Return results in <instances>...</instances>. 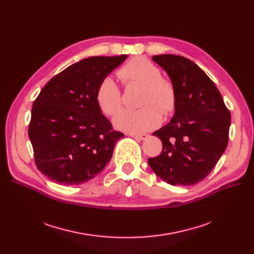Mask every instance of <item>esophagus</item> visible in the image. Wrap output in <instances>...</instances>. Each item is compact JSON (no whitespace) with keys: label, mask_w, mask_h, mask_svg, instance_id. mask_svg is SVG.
I'll return each instance as SVG.
<instances>
[{"label":"esophagus","mask_w":254,"mask_h":254,"mask_svg":"<svg viewBox=\"0 0 254 254\" xmlns=\"http://www.w3.org/2000/svg\"><path fill=\"white\" fill-rule=\"evenodd\" d=\"M129 136L137 139V140H145L146 138L148 137V135H146V134H132V132H130Z\"/></svg>","instance_id":"1"}]
</instances>
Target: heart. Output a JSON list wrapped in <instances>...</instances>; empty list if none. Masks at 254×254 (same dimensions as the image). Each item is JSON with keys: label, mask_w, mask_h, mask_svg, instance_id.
I'll use <instances>...</instances> for the list:
<instances>
[{"label": "heart", "mask_w": 254, "mask_h": 254, "mask_svg": "<svg viewBox=\"0 0 254 254\" xmlns=\"http://www.w3.org/2000/svg\"><path fill=\"white\" fill-rule=\"evenodd\" d=\"M118 78L126 85L143 86L140 109L120 111L113 120L118 129L141 132L156 127L164 115H170L175 110L177 93L170 80L161 77V71L150 61L144 58H134L125 64L117 72ZM99 108L106 115H114L122 107V93L114 80L104 78L96 91Z\"/></svg>", "instance_id": "1"}]
</instances>
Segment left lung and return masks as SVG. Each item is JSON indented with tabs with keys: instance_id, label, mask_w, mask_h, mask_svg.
I'll list each match as a JSON object with an SVG mask.
<instances>
[{
	"instance_id": "left-lung-1",
	"label": "left lung",
	"mask_w": 254,
	"mask_h": 254,
	"mask_svg": "<svg viewBox=\"0 0 254 254\" xmlns=\"http://www.w3.org/2000/svg\"><path fill=\"white\" fill-rule=\"evenodd\" d=\"M152 60L169 75L177 103L170 123L152 134L163 142V151L148 164L171 185H193L210 174L226 149L231 113L214 82L193 62L175 55Z\"/></svg>"
}]
</instances>
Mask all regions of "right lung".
<instances>
[{
  "label": "right lung",
  "instance_id": "obj_1",
  "mask_svg": "<svg viewBox=\"0 0 254 254\" xmlns=\"http://www.w3.org/2000/svg\"><path fill=\"white\" fill-rule=\"evenodd\" d=\"M127 56L91 57L50 79L32 108L29 137L39 171L63 185L82 184L104 170L123 132L96 101L100 82Z\"/></svg>",
  "mask_w": 254,
  "mask_h": 254
}]
</instances>
